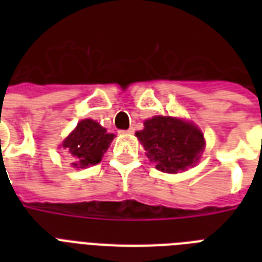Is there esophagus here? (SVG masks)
I'll use <instances>...</instances> for the list:
<instances>
[{
	"label": "esophagus",
	"mask_w": 262,
	"mask_h": 262,
	"mask_svg": "<svg viewBox=\"0 0 262 262\" xmlns=\"http://www.w3.org/2000/svg\"><path fill=\"white\" fill-rule=\"evenodd\" d=\"M133 132H135V129H133V127H129V129H127V130L123 132V133H129V135H132Z\"/></svg>",
	"instance_id": "obj_1"
}]
</instances>
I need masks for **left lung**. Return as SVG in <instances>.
<instances>
[{
  "instance_id": "8db88e82",
  "label": "left lung",
  "mask_w": 262,
  "mask_h": 262,
  "mask_svg": "<svg viewBox=\"0 0 262 262\" xmlns=\"http://www.w3.org/2000/svg\"><path fill=\"white\" fill-rule=\"evenodd\" d=\"M136 136L156 168L168 174L186 170L200 159L204 149L203 133L189 122L171 117H154L144 122Z\"/></svg>"
}]
</instances>
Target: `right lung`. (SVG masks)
I'll list each match as a JSON object with an SVG mask.
<instances>
[{
	"mask_svg": "<svg viewBox=\"0 0 262 262\" xmlns=\"http://www.w3.org/2000/svg\"><path fill=\"white\" fill-rule=\"evenodd\" d=\"M114 135L107 133L106 129L92 119H83L77 127L63 141L62 147L72 155L75 167H88L98 164L103 154L107 151Z\"/></svg>",
	"mask_w": 262,
	"mask_h": 262,
	"instance_id": "add662e5",
	"label": "right lung"
}]
</instances>
